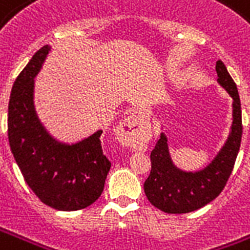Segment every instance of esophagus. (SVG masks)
Masks as SVG:
<instances>
[{"label": "esophagus", "mask_w": 250, "mask_h": 250, "mask_svg": "<svg viewBox=\"0 0 250 250\" xmlns=\"http://www.w3.org/2000/svg\"><path fill=\"white\" fill-rule=\"evenodd\" d=\"M118 139L125 146H138L142 144V128L136 115L125 118L117 128Z\"/></svg>", "instance_id": "obj_1"}]
</instances>
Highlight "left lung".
Instances as JSON below:
<instances>
[{
    "label": "left lung",
    "mask_w": 250,
    "mask_h": 250,
    "mask_svg": "<svg viewBox=\"0 0 250 250\" xmlns=\"http://www.w3.org/2000/svg\"><path fill=\"white\" fill-rule=\"evenodd\" d=\"M218 81L233 98V125L228 142L208 167L197 173L177 169L167 152V138L161 133L150 152V173L144 182L148 201L167 214H186L201 208L222 193L235 167L243 135L239 91L222 60L216 62Z\"/></svg>",
    "instance_id": "8db88e82"
}]
</instances>
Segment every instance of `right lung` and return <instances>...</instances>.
<instances>
[{
    "label": "right lung",
    "mask_w": 250,
    "mask_h": 250,
    "mask_svg": "<svg viewBox=\"0 0 250 250\" xmlns=\"http://www.w3.org/2000/svg\"><path fill=\"white\" fill-rule=\"evenodd\" d=\"M49 51L43 45L28 62L11 89L7 138L26 184L44 205L76 211L94 203L104 191L111 161L101 144L102 131L74 146L55 142L38 121L34 77Z\"/></svg>",
    "instance_id": "obj_1"
}]
</instances>
